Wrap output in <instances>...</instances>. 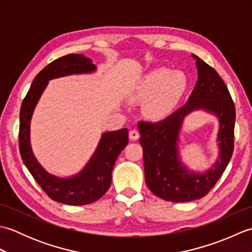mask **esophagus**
<instances>
[{"mask_svg": "<svg viewBox=\"0 0 252 252\" xmlns=\"http://www.w3.org/2000/svg\"><path fill=\"white\" fill-rule=\"evenodd\" d=\"M129 137L131 138L132 141H136L138 140V137H140V132H138L137 130H131L130 133H129Z\"/></svg>", "mask_w": 252, "mask_h": 252, "instance_id": "34e87169", "label": "esophagus"}]
</instances>
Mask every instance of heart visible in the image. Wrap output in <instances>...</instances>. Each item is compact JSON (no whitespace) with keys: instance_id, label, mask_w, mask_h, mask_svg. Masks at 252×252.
<instances>
[{"instance_id":"1","label":"heart","mask_w":252,"mask_h":252,"mask_svg":"<svg viewBox=\"0 0 252 252\" xmlns=\"http://www.w3.org/2000/svg\"><path fill=\"white\" fill-rule=\"evenodd\" d=\"M187 79L182 71H172L168 68H157L148 72L141 80L133 97L146 98V109L154 118L167 116L184 93Z\"/></svg>"}]
</instances>
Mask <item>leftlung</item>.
Here are the masks:
<instances>
[{"mask_svg":"<svg viewBox=\"0 0 252 252\" xmlns=\"http://www.w3.org/2000/svg\"><path fill=\"white\" fill-rule=\"evenodd\" d=\"M192 56L196 60L198 81L187 103L161 121L138 122L146 184L153 194L172 202L205 197L225 171L234 151L236 112L231 94L215 69L199 57ZM200 109L215 114L220 123L219 160L203 174L187 169L178 154L179 131L185 117Z\"/></svg>","mask_w":252,"mask_h":252,"instance_id":"8db88e82","label":"left lung"}]
</instances>
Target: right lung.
<instances>
[{"label":"right lung","instance_id":"right-lung-1","mask_svg":"<svg viewBox=\"0 0 252 252\" xmlns=\"http://www.w3.org/2000/svg\"><path fill=\"white\" fill-rule=\"evenodd\" d=\"M96 66L82 54H69L49 63L36 74L20 108L19 152L21 159L51 199L71 206H82L98 200L109 189L116 160L127 145V129L105 132L89 162L70 178L53 175L42 167L32 153L30 122L42 93L52 79L70 74L91 73Z\"/></svg>","mask_w":252,"mask_h":252}]
</instances>
